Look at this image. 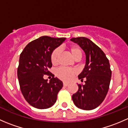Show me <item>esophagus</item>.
I'll return each instance as SVG.
<instances>
[{
    "label": "esophagus",
    "mask_w": 128,
    "mask_h": 128,
    "mask_svg": "<svg viewBox=\"0 0 128 128\" xmlns=\"http://www.w3.org/2000/svg\"><path fill=\"white\" fill-rule=\"evenodd\" d=\"M69 84L68 83V82H63V85H64V86H65V87L68 86Z\"/></svg>",
    "instance_id": "1"
}]
</instances>
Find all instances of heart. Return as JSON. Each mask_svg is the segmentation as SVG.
Instances as JSON below:
<instances>
[{
    "instance_id": "heart-1",
    "label": "heart",
    "mask_w": 128,
    "mask_h": 128,
    "mask_svg": "<svg viewBox=\"0 0 128 128\" xmlns=\"http://www.w3.org/2000/svg\"><path fill=\"white\" fill-rule=\"evenodd\" d=\"M69 52L74 59L76 58H81L82 53H81L80 49L77 46H70L69 48ZM59 54H60V50L59 48H56L51 52L50 59H51V63L53 65L56 64ZM75 73L76 72L74 70L64 68H60L56 70V75L57 77L64 81H69L70 80H71L74 76Z\"/></svg>"
}]
</instances>
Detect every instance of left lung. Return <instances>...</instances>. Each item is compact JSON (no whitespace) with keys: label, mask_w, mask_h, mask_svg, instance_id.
<instances>
[{"label":"left lung","mask_w":128,"mask_h":128,"mask_svg":"<svg viewBox=\"0 0 128 128\" xmlns=\"http://www.w3.org/2000/svg\"><path fill=\"white\" fill-rule=\"evenodd\" d=\"M84 50L86 62L78 79L84 85L78 84V89L72 98L77 107L84 110H91L98 106L104 100L112 77V70L108 59L104 51L88 38L78 37L70 39Z\"/></svg>","instance_id":"1"}]
</instances>
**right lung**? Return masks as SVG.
<instances>
[{
	"mask_svg": "<svg viewBox=\"0 0 128 128\" xmlns=\"http://www.w3.org/2000/svg\"><path fill=\"white\" fill-rule=\"evenodd\" d=\"M66 39L43 36L29 42L20 54L17 69L20 90L27 102L34 108L52 106L62 88V82L48 69L52 67L51 52ZM44 74L52 76L50 82L44 78Z\"/></svg>",
	"mask_w": 128,
	"mask_h": 128,
	"instance_id": "obj_1",
	"label": "right lung"
}]
</instances>
